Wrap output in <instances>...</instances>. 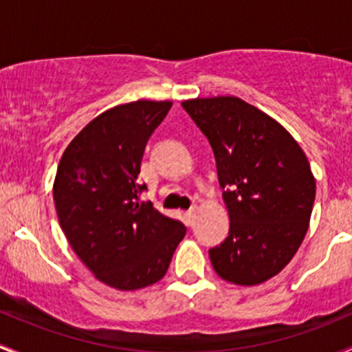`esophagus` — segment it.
<instances>
[{
	"label": "esophagus",
	"instance_id": "esophagus-1",
	"mask_svg": "<svg viewBox=\"0 0 352 352\" xmlns=\"http://www.w3.org/2000/svg\"><path fill=\"white\" fill-rule=\"evenodd\" d=\"M197 212H198L197 206H195V208H190V210H188V212H186V219H188V222H193L195 217H197Z\"/></svg>",
	"mask_w": 352,
	"mask_h": 352
}]
</instances>
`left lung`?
<instances>
[{
	"mask_svg": "<svg viewBox=\"0 0 352 352\" xmlns=\"http://www.w3.org/2000/svg\"><path fill=\"white\" fill-rule=\"evenodd\" d=\"M212 146L230 217L229 237L210 249L222 280L254 286L276 276L309 230L315 177L305 152L270 115L237 96L183 101Z\"/></svg>",
	"mask_w": 352,
	"mask_h": 352,
	"instance_id": "obj_1",
	"label": "left lung"
}]
</instances>
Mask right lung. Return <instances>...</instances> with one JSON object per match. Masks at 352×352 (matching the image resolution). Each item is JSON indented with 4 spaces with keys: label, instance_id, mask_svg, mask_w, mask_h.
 Here are the masks:
<instances>
[{
    "label": "right lung",
    "instance_id": "obj_1",
    "mask_svg": "<svg viewBox=\"0 0 352 352\" xmlns=\"http://www.w3.org/2000/svg\"><path fill=\"white\" fill-rule=\"evenodd\" d=\"M171 107L137 100L100 113L66 147L54 179L69 245L96 280L122 292L162 280L186 235L179 220L139 198L144 149Z\"/></svg>",
    "mask_w": 352,
    "mask_h": 352
}]
</instances>
